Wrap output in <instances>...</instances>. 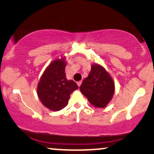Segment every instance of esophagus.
Wrapping results in <instances>:
<instances>
[{"label":"esophagus","mask_w":154,"mask_h":154,"mask_svg":"<svg viewBox=\"0 0 154 154\" xmlns=\"http://www.w3.org/2000/svg\"><path fill=\"white\" fill-rule=\"evenodd\" d=\"M81 83H82V81H79V82H77L78 86H79V87H80V86H81Z\"/></svg>","instance_id":"34e87169"}]
</instances>
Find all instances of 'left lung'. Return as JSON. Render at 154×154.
<instances>
[{
    "label": "left lung",
    "mask_w": 154,
    "mask_h": 154,
    "mask_svg": "<svg viewBox=\"0 0 154 154\" xmlns=\"http://www.w3.org/2000/svg\"><path fill=\"white\" fill-rule=\"evenodd\" d=\"M80 90L91 104L104 108L114 93V83L102 66H92L91 71L80 86Z\"/></svg>",
    "instance_id": "left-lung-1"
}]
</instances>
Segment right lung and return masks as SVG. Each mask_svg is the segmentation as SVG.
I'll use <instances>...</instances> for the list:
<instances>
[{"label": "right lung", "instance_id": "right-lung-1", "mask_svg": "<svg viewBox=\"0 0 154 154\" xmlns=\"http://www.w3.org/2000/svg\"><path fill=\"white\" fill-rule=\"evenodd\" d=\"M65 67L64 60L54 61L46 69L38 85L40 100L52 111H60L66 106L70 94L79 88L75 82L66 79Z\"/></svg>", "mask_w": 154, "mask_h": 154}]
</instances>
